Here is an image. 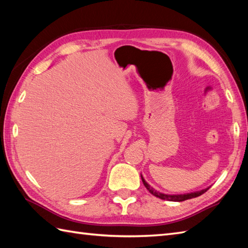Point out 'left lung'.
<instances>
[{"label": "left lung", "instance_id": "obj_1", "mask_svg": "<svg viewBox=\"0 0 248 248\" xmlns=\"http://www.w3.org/2000/svg\"><path fill=\"white\" fill-rule=\"evenodd\" d=\"M140 177H141V181H143L146 188L148 189V191L152 195H154V196H155L157 198H161L163 200H170V202H184V200L198 197V196H200V195H202L204 192H207L208 189L210 188V186H209V187H205L203 189H200V191L192 192V193H186V194H165V193H161L159 191H156L155 187H152L150 184L145 180L143 176L140 175Z\"/></svg>", "mask_w": 248, "mask_h": 248}]
</instances>
